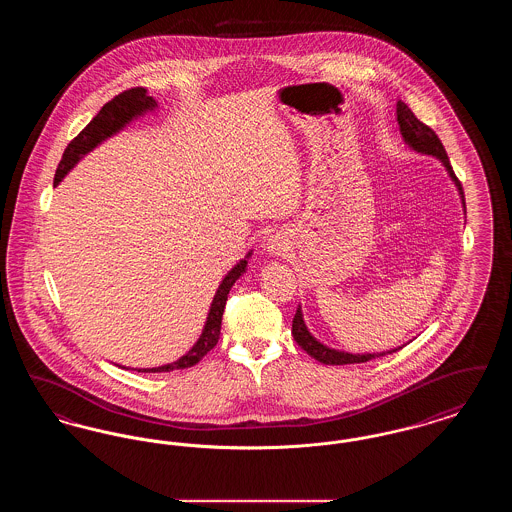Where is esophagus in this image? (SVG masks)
<instances>
[{
    "label": "esophagus",
    "mask_w": 512,
    "mask_h": 512,
    "mask_svg": "<svg viewBox=\"0 0 512 512\" xmlns=\"http://www.w3.org/2000/svg\"><path fill=\"white\" fill-rule=\"evenodd\" d=\"M286 249H288V240H286L284 234H276V236L270 238V242H268V251H270V253L282 255Z\"/></svg>",
    "instance_id": "obj_1"
}]
</instances>
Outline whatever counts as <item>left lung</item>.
<instances>
[{
  "instance_id": "obj_1",
  "label": "left lung",
  "mask_w": 512,
  "mask_h": 512,
  "mask_svg": "<svg viewBox=\"0 0 512 512\" xmlns=\"http://www.w3.org/2000/svg\"><path fill=\"white\" fill-rule=\"evenodd\" d=\"M397 122H399V128H401V136L405 138V142L409 146L416 149V151H422V153H428V155H434L438 157L439 161L445 165V169L451 174V178L455 180L461 197H463L464 203V192L463 186H461V180L455 176V171L449 163V157L445 153V147L441 144V140L438 138V134L422 121L416 119L413 111L407 107V103L403 101H397ZM292 334L295 341L320 363L324 365H353V363H366V361H372L376 357H384L388 353H393L397 349H391L388 353H365V355H351V353H343V351H336V349H330L326 345H322L320 341L315 340L305 322H303V315H301V309L297 307L295 311V317H293Z\"/></svg>"
}]
</instances>
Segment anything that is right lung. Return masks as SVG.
Here are the masks:
<instances>
[{"instance_id": "add662e5", "label": "right lung", "mask_w": 512, "mask_h": 512, "mask_svg": "<svg viewBox=\"0 0 512 512\" xmlns=\"http://www.w3.org/2000/svg\"><path fill=\"white\" fill-rule=\"evenodd\" d=\"M153 107H155V99L147 96V90L142 86L124 90L119 96L107 101L99 109L98 115L82 128V132L78 136H74L69 146L65 147V153H63V157L57 165V171H55L53 184H59L61 178L76 165V161L98 146L101 140L109 138L111 134L121 130L126 122L132 121L136 115H142L144 111L153 109ZM245 267H247V261L244 259L226 274V278L222 280L217 295L211 303V311H209V317L205 322L203 334L199 336L197 343L182 359H178L176 363H171V365L159 366V368H144V370H138V372H171V370H184V368L197 365L219 341L220 322H222V313H224L228 293H230V288L234 286V282L244 274Z\"/></svg>"}]
</instances>
